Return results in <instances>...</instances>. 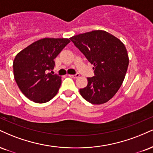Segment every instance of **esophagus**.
Instances as JSON below:
<instances>
[{
  "label": "esophagus",
  "instance_id": "1",
  "mask_svg": "<svg viewBox=\"0 0 153 153\" xmlns=\"http://www.w3.org/2000/svg\"><path fill=\"white\" fill-rule=\"evenodd\" d=\"M68 76L71 77V78H78L79 76H80V75H79L78 73H77V74H75V75H68Z\"/></svg>",
  "mask_w": 153,
  "mask_h": 153
}]
</instances>
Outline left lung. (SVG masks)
<instances>
[{
    "mask_svg": "<svg viewBox=\"0 0 153 153\" xmlns=\"http://www.w3.org/2000/svg\"><path fill=\"white\" fill-rule=\"evenodd\" d=\"M71 40L94 65L95 76L80 89L81 96L94 105L105 103L118 91L126 76L128 51L123 42L105 30H93L71 37Z\"/></svg>",
    "mask_w": 153,
    "mask_h": 153,
    "instance_id": "8db88e82",
    "label": "left lung"
}]
</instances>
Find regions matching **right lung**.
I'll return each instance as SVG.
<instances>
[{"mask_svg":"<svg viewBox=\"0 0 153 153\" xmlns=\"http://www.w3.org/2000/svg\"><path fill=\"white\" fill-rule=\"evenodd\" d=\"M71 40L45 38L34 42L16 55L13 75L18 88L29 100L48 102L58 93L61 77L48 71L54 68V59Z\"/></svg>","mask_w":153,"mask_h":153,"instance_id":"obj_1","label":"right lung"}]
</instances>
